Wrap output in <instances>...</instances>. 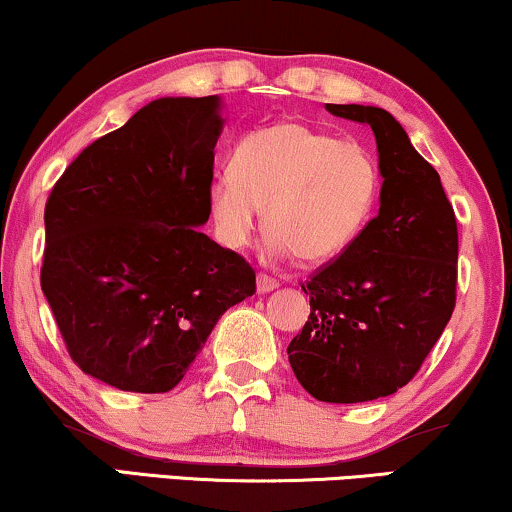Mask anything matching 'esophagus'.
<instances>
[{"label":"esophagus","mask_w":512,"mask_h":512,"mask_svg":"<svg viewBox=\"0 0 512 512\" xmlns=\"http://www.w3.org/2000/svg\"><path fill=\"white\" fill-rule=\"evenodd\" d=\"M274 288H278L276 278H271L267 274L257 276V290H260V293H269V290H274Z\"/></svg>","instance_id":"obj_1"}]
</instances>
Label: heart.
Segmentation results:
<instances>
[{
    "instance_id": "1",
    "label": "heart",
    "mask_w": 512,
    "mask_h": 512,
    "mask_svg": "<svg viewBox=\"0 0 512 512\" xmlns=\"http://www.w3.org/2000/svg\"><path fill=\"white\" fill-rule=\"evenodd\" d=\"M380 186V165L364 144L278 122L238 141L231 170L210 181L208 203L229 248L250 243L264 205L271 255L326 262L371 222Z\"/></svg>"
}]
</instances>
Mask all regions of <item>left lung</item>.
Instances as JSON below:
<instances>
[{"mask_svg":"<svg viewBox=\"0 0 512 512\" xmlns=\"http://www.w3.org/2000/svg\"><path fill=\"white\" fill-rule=\"evenodd\" d=\"M371 125L380 153V212L302 290L307 323L288 345L295 378L328 404L394 394L420 371L456 307L458 226L435 167L383 108L326 103Z\"/></svg>","mask_w":512,"mask_h":512,"instance_id":"8db88e82","label":"left lung"}]
</instances>
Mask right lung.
I'll return each instance as SVG.
<instances>
[{"label": "right lung", "instance_id": "right-lung-1", "mask_svg": "<svg viewBox=\"0 0 512 512\" xmlns=\"http://www.w3.org/2000/svg\"><path fill=\"white\" fill-rule=\"evenodd\" d=\"M217 96L158 99L77 155L44 205L40 271L70 359L125 392H170L255 269L196 226L222 129Z\"/></svg>", "mask_w": 512, "mask_h": 512}]
</instances>
